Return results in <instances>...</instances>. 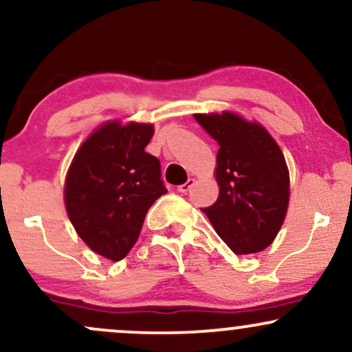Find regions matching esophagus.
I'll use <instances>...</instances> for the list:
<instances>
[{"label":"esophagus","mask_w":352,"mask_h":352,"mask_svg":"<svg viewBox=\"0 0 352 352\" xmlns=\"http://www.w3.org/2000/svg\"><path fill=\"white\" fill-rule=\"evenodd\" d=\"M193 185H195V179H188L184 185H179V187H177V190H179L180 193H187L188 190L193 187Z\"/></svg>","instance_id":"esophagus-1"}]
</instances>
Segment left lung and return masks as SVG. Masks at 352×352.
<instances>
[{
  "label": "left lung",
  "mask_w": 352,
  "mask_h": 352,
  "mask_svg": "<svg viewBox=\"0 0 352 352\" xmlns=\"http://www.w3.org/2000/svg\"><path fill=\"white\" fill-rule=\"evenodd\" d=\"M195 119L220 145V193L205 215L233 253L261 252L276 238L289 205V170L280 145L260 122L233 111Z\"/></svg>",
  "instance_id": "obj_1"
}]
</instances>
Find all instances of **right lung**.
<instances>
[{
	"label": "right lung",
	"mask_w": 352,
	"mask_h": 352,
	"mask_svg": "<svg viewBox=\"0 0 352 352\" xmlns=\"http://www.w3.org/2000/svg\"><path fill=\"white\" fill-rule=\"evenodd\" d=\"M153 125L112 119L80 144L64 180V205L80 240L107 260L127 256L148 208L167 193L145 152Z\"/></svg>",
	"instance_id": "add662e5"
}]
</instances>
